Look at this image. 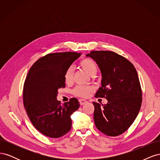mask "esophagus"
Returning a JSON list of instances; mask_svg holds the SVG:
<instances>
[{
  "label": "esophagus",
  "mask_w": 160,
  "mask_h": 160,
  "mask_svg": "<svg viewBox=\"0 0 160 160\" xmlns=\"http://www.w3.org/2000/svg\"><path fill=\"white\" fill-rule=\"evenodd\" d=\"M79 103H80V104H81V105H84V104L88 103V101H86V100L83 99H80L79 100Z\"/></svg>",
  "instance_id": "34e87169"
}]
</instances>
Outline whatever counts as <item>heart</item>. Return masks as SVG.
<instances>
[{"instance_id": "heart-1", "label": "heart", "mask_w": 160, "mask_h": 160, "mask_svg": "<svg viewBox=\"0 0 160 160\" xmlns=\"http://www.w3.org/2000/svg\"><path fill=\"white\" fill-rule=\"evenodd\" d=\"M79 65L81 69H83L91 77L95 75L98 72V66L95 61L89 58L82 59L79 62ZM74 67L73 66H69L64 73V79L67 83H71L72 81ZM93 89L91 87L77 86L73 90V93L77 96L82 97V98H86L93 91Z\"/></svg>"}]
</instances>
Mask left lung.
I'll return each instance as SVG.
<instances>
[{"mask_svg":"<svg viewBox=\"0 0 160 160\" xmlns=\"http://www.w3.org/2000/svg\"><path fill=\"white\" fill-rule=\"evenodd\" d=\"M98 65L101 87L96 98H106L101 106L93 102V119L100 132L117 136L125 132L135 121L142 105V93L136 69L128 59L108 51H93L86 55Z\"/></svg>","mask_w":160,"mask_h":160,"instance_id":"8db88e82","label":"left lung"}]
</instances>
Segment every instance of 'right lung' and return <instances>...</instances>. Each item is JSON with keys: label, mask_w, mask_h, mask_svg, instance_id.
I'll use <instances>...</instances> for the list:
<instances>
[{"label": "right lung", "mask_w": 160, "mask_h": 160, "mask_svg": "<svg viewBox=\"0 0 160 160\" xmlns=\"http://www.w3.org/2000/svg\"><path fill=\"white\" fill-rule=\"evenodd\" d=\"M81 56L75 52H56L41 57L28 71L23 88V102L31 123L38 131L52 138L68 133L71 116L79 108L76 98L61 103L58 90L65 88L66 69Z\"/></svg>", "instance_id": "obj_1"}]
</instances>
